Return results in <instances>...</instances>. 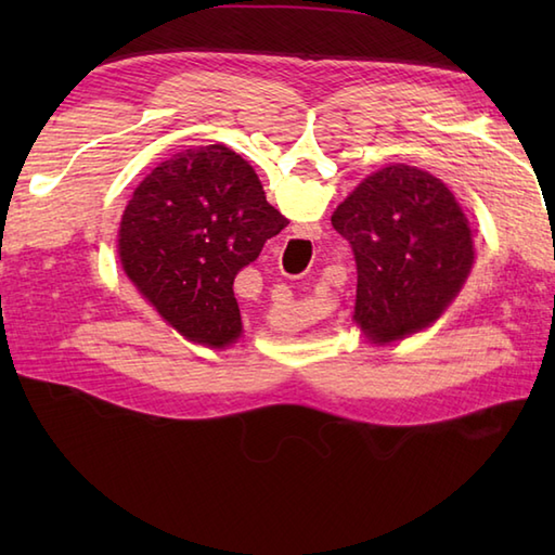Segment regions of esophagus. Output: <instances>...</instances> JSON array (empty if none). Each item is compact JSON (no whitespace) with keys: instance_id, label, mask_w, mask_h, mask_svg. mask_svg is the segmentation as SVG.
Segmentation results:
<instances>
[{"instance_id":"34e87169","label":"esophagus","mask_w":555,"mask_h":555,"mask_svg":"<svg viewBox=\"0 0 555 555\" xmlns=\"http://www.w3.org/2000/svg\"><path fill=\"white\" fill-rule=\"evenodd\" d=\"M274 300H276V302H291V293H288L286 288H279Z\"/></svg>"}]
</instances>
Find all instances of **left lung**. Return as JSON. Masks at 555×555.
<instances>
[{
	"instance_id": "left-lung-1",
	"label": "left lung",
	"mask_w": 555,
	"mask_h": 555,
	"mask_svg": "<svg viewBox=\"0 0 555 555\" xmlns=\"http://www.w3.org/2000/svg\"><path fill=\"white\" fill-rule=\"evenodd\" d=\"M358 264L352 320L372 344L427 328L475 262L467 217L436 176L391 164L367 176L332 217Z\"/></svg>"
}]
</instances>
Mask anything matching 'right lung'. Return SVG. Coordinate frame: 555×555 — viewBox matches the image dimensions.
I'll return each instance as SVG.
<instances>
[{
	"mask_svg": "<svg viewBox=\"0 0 555 555\" xmlns=\"http://www.w3.org/2000/svg\"><path fill=\"white\" fill-rule=\"evenodd\" d=\"M286 223L241 155L227 145L191 147L162 162L128 199L121 267L181 336L223 348L243 328L235 274Z\"/></svg>",
	"mask_w": 555,
	"mask_h": 555,
	"instance_id": "obj_1",
	"label": "right lung"
}]
</instances>
